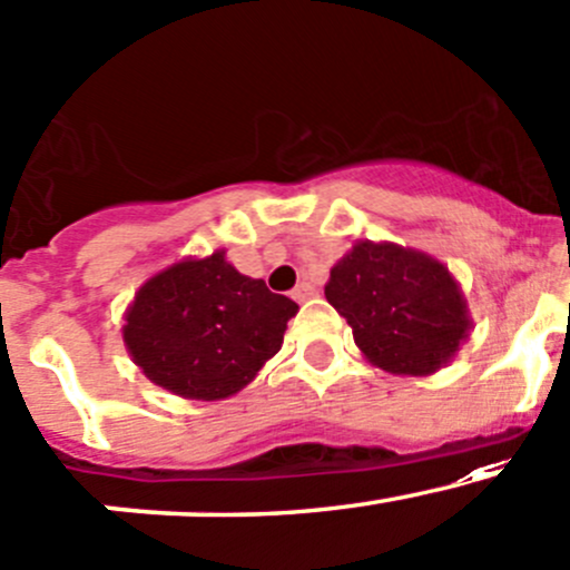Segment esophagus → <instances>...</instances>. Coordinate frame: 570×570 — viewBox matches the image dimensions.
<instances>
[{
    "mask_svg": "<svg viewBox=\"0 0 570 570\" xmlns=\"http://www.w3.org/2000/svg\"><path fill=\"white\" fill-rule=\"evenodd\" d=\"M292 297H295L297 303H305V299L316 297V289H314V286H311V284H305V281H303V284H297L295 289H292Z\"/></svg>",
    "mask_w": 570,
    "mask_h": 570,
    "instance_id": "esophagus-1",
    "label": "esophagus"
}]
</instances>
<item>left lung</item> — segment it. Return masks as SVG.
I'll return each instance as SVG.
<instances>
[{
    "mask_svg": "<svg viewBox=\"0 0 570 570\" xmlns=\"http://www.w3.org/2000/svg\"><path fill=\"white\" fill-rule=\"evenodd\" d=\"M324 295L365 360L395 376H433L473 327L449 267L397 243L356 240L330 271Z\"/></svg>",
    "mask_w": 570,
    "mask_h": 570,
    "instance_id": "8db88e82",
    "label": "left lung"
}]
</instances>
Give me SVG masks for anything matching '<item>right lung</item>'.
<instances>
[{"instance_id": "1", "label": "right lung", "mask_w": 570, "mask_h": 570, "mask_svg": "<svg viewBox=\"0 0 570 570\" xmlns=\"http://www.w3.org/2000/svg\"><path fill=\"white\" fill-rule=\"evenodd\" d=\"M295 299L273 295L218 248L159 271L124 314V346L151 384L186 400H224L252 384L284 343Z\"/></svg>"}]
</instances>
